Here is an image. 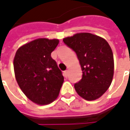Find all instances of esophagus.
I'll return each instance as SVG.
<instances>
[{
    "label": "esophagus",
    "instance_id": "obj_1",
    "mask_svg": "<svg viewBox=\"0 0 130 130\" xmlns=\"http://www.w3.org/2000/svg\"><path fill=\"white\" fill-rule=\"evenodd\" d=\"M64 77H68V70H66V71H64Z\"/></svg>",
    "mask_w": 130,
    "mask_h": 130
}]
</instances>
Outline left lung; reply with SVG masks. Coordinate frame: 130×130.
<instances>
[{
    "label": "left lung",
    "mask_w": 130,
    "mask_h": 130,
    "mask_svg": "<svg viewBox=\"0 0 130 130\" xmlns=\"http://www.w3.org/2000/svg\"><path fill=\"white\" fill-rule=\"evenodd\" d=\"M77 56L83 77L74 84L79 96L98 99L110 87L113 76V56L107 41L91 33H77L63 40Z\"/></svg>",
    "instance_id": "left-lung-1"
}]
</instances>
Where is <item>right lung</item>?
Masks as SVG:
<instances>
[{
    "label": "right lung",
    "mask_w": 130,
    "mask_h": 130,
    "mask_svg": "<svg viewBox=\"0 0 130 130\" xmlns=\"http://www.w3.org/2000/svg\"><path fill=\"white\" fill-rule=\"evenodd\" d=\"M58 40L40 38L22 45L13 59V68L18 85L32 102L46 105L58 97L63 83L51 53Z\"/></svg>",
    "instance_id": "add662e5"
}]
</instances>
